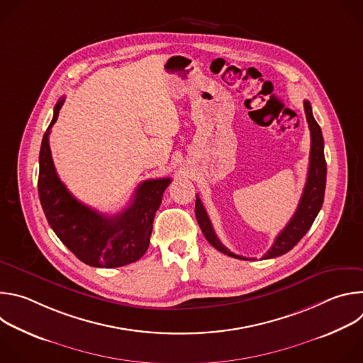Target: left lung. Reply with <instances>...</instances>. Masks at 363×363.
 Listing matches in <instances>:
<instances>
[{"mask_svg":"<svg viewBox=\"0 0 363 363\" xmlns=\"http://www.w3.org/2000/svg\"><path fill=\"white\" fill-rule=\"evenodd\" d=\"M304 112H306V119L310 129V139H312V145H310V164H308L307 181H306L304 191L294 216L290 218L287 225L279 233L272 248L263 255V260L283 255L287 251H290L304 237V234L310 230V227H312L315 218L318 217L323 205L325 188H326V160H325V150H323V146H325L323 135H322L320 126L313 118L312 106H310V103L307 100H304ZM195 216L202 234L205 235L206 241H208L214 248H217L218 251L230 257L241 258V260H255V258H245L242 255H237L231 252L220 241L208 218V214H206L203 205L198 196L195 201Z\"/></svg>","mask_w":363,"mask_h":363,"instance_id":"8db88e82","label":"left lung"}]
</instances>
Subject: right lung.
Returning a JSON list of instances; mask_svg holds the SVG:
<instances>
[{"label":"right lung","mask_w":363,"mask_h":363,"mask_svg":"<svg viewBox=\"0 0 363 363\" xmlns=\"http://www.w3.org/2000/svg\"><path fill=\"white\" fill-rule=\"evenodd\" d=\"M63 103L65 97L55 106L40 147L38 195L45 218L80 262L105 269L135 263L149 247L155 213L171 178L143 181L126 208L111 217L77 201L60 181L48 145L50 129L56 123Z\"/></svg>","instance_id":"right-lung-1"}]
</instances>
